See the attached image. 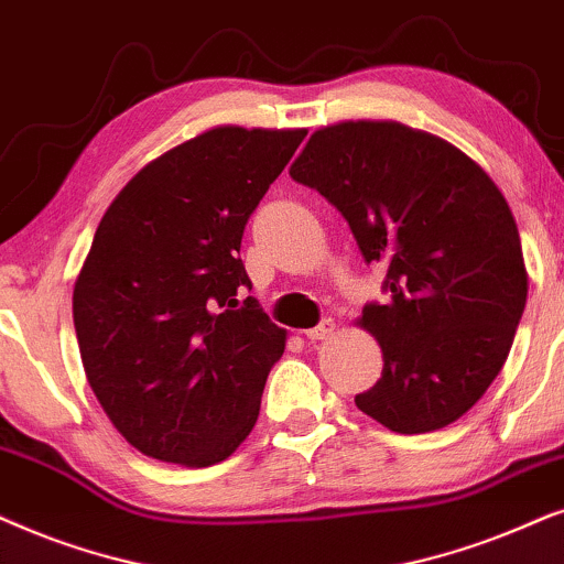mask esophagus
<instances>
[{"instance_id": "obj_1", "label": "esophagus", "mask_w": 564, "mask_h": 564, "mask_svg": "<svg viewBox=\"0 0 564 564\" xmlns=\"http://www.w3.org/2000/svg\"><path fill=\"white\" fill-rule=\"evenodd\" d=\"M335 333V322L333 319H322L317 327H312V329H306V337H310V340H327L329 335Z\"/></svg>"}]
</instances>
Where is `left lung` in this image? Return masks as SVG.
I'll use <instances>...</instances> for the list:
<instances>
[{"label": "left lung", "instance_id": "obj_1", "mask_svg": "<svg viewBox=\"0 0 564 564\" xmlns=\"http://www.w3.org/2000/svg\"><path fill=\"white\" fill-rule=\"evenodd\" d=\"M289 175L345 216L366 262L387 268V304L358 325L384 369L360 412L415 435L452 425L506 364L529 294L506 195L479 164L397 120L314 131Z\"/></svg>", "mask_w": 564, "mask_h": 564}]
</instances>
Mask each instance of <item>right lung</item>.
I'll use <instances>...</instances> for the list:
<instances>
[{"label":"right lung","mask_w":564,"mask_h":564,"mask_svg":"<svg viewBox=\"0 0 564 564\" xmlns=\"http://www.w3.org/2000/svg\"><path fill=\"white\" fill-rule=\"evenodd\" d=\"M306 129L216 126L141 167L95 231L74 281L93 392L133 448L180 467L237 452L286 348L252 296L245 224Z\"/></svg>","instance_id":"add662e5"}]
</instances>
